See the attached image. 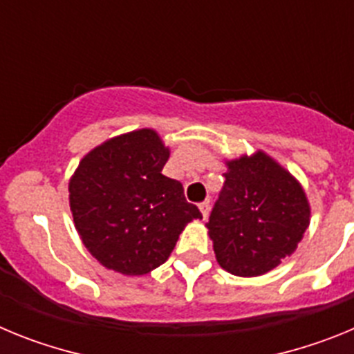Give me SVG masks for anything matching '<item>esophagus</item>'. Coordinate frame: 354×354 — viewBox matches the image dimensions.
Instances as JSON below:
<instances>
[{
	"label": "esophagus",
	"instance_id": "obj_1",
	"mask_svg": "<svg viewBox=\"0 0 354 354\" xmlns=\"http://www.w3.org/2000/svg\"><path fill=\"white\" fill-rule=\"evenodd\" d=\"M198 207H200V212H202V216H204V220H207L209 209H211V202H209V200H205V202H202Z\"/></svg>",
	"mask_w": 354,
	"mask_h": 354
}]
</instances>
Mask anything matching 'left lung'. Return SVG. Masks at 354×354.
Instances as JSON below:
<instances>
[{
    "label": "left lung",
    "instance_id": "obj_1",
    "mask_svg": "<svg viewBox=\"0 0 354 354\" xmlns=\"http://www.w3.org/2000/svg\"><path fill=\"white\" fill-rule=\"evenodd\" d=\"M221 195L205 223L216 261L236 277H261L290 257L310 225L299 180L264 150L225 161Z\"/></svg>",
    "mask_w": 354,
    "mask_h": 354
}]
</instances>
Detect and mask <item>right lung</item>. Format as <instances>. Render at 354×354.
<instances>
[{"label": "right lung", "instance_id": "add662e5", "mask_svg": "<svg viewBox=\"0 0 354 354\" xmlns=\"http://www.w3.org/2000/svg\"><path fill=\"white\" fill-rule=\"evenodd\" d=\"M170 149L154 129L92 149L68 180V205L84 248L104 268L142 277L168 261L186 225L202 220L183 184L162 175Z\"/></svg>", "mask_w": 354, "mask_h": 354}]
</instances>
